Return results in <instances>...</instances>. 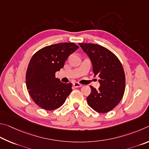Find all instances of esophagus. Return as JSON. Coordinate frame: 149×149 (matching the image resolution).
<instances>
[{"instance_id": "esophagus-1", "label": "esophagus", "mask_w": 149, "mask_h": 149, "mask_svg": "<svg viewBox=\"0 0 149 149\" xmlns=\"http://www.w3.org/2000/svg\"><path fill=\"white\" fill-rule=\"evenodd\" d=\"M73 86H74L75 88H80L82 86V84H80L79 82H74L73 83Z\"/></svg>"}]
</instances>
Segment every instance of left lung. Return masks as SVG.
<instances>
[{"label": "left lung", "mask_w": 149, "mask_h": 149, "mask_svg": "<svg viewBox=\"0 0 149 149\" xmlns=\"http://www.w3.org/2000/svg\"><path fill=\"white\" fill-rule=\"evenodd\" d=\"M91 59L94 74L100 77V87L87 97L91 108L100 113H106L116 107L123 97L126 78L121 62L115 54L103 46L95 44L79 43Z\"/></svg>", "instance_id": "obj_1"}]
</instances>
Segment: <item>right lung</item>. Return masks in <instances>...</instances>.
<instances>
[{
	"label": "right lung",
	"mask_w": 149,
	"mask_h": 149,
	"mask_svg": "<svg viewBox=\"0 0 149 149\" xmlns=\"http://www.w3.org/2000/svg\"><path fill=\"white\" fill-rule=\"evenodd\" d=\"M79 47L73 42H63L44 47L33 55L26 72V86L34 102L42 109L53 111L65 103L72 92V84L62 83L56 72Z\"/></svg>",
	"instance_id": "right-lung-1"
}]
</instances>
